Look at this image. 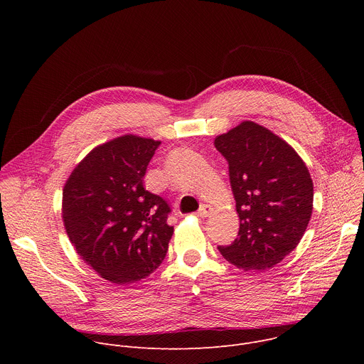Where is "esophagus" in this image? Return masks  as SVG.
I'll use <instances>...</instances> for the list:
<instances>
[{"label": "esophagus", "mask_w": 364, "mask_h": 364, "mask_svg": "<svg viewBox=\"0 0 364 364\" xmlns=\"http://www.w3.org/2000/svg\"><path fill=\"white\" fill-rule=\"evenodd\" d=\"M212 212H213L212 205H209V204H201L198 212H197V216L201 218V219H204V218H209V216L212 215Z\"/></svg>", "instance_id": "obj_1"}]
</instances>
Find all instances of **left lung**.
I'll use <instances>...</instances> for the list:
<instances>
[{"instance_id":"obj_1","label":"left lung","mask_w":364,"mask_h":364,"mask_svg":"<svg viewBox=\"0 0 364 364\" xmlns=\"http://www.w3.org/2000/svg\"><path fill=\"white\" fill-rule=\"evenodd\" d=\"M229 164L240 219L237 237L218 246L245 271H265L291 253L313 213L314 186L305 163L284 139L245 121L215 139Z\"/></svg>"}]
</instances>
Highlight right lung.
<instances>
[{"instance_id": "add662e5", "label": "right lung", "mask_w": 364, "mask_h": 364, "mask_svg": "<svg viewBox=\"0 0 364 364\" xmlns=\"http://www.w3.org/2000/svg\"><path fill=\"white\" fill-rule=\"evenodd\" d=\"M160 141L125 135L92 149L63 188V222L83 261L102 278L131 284L157 269L173 226L168 203L144 187Z\"/></svg>"}]
</instances>
